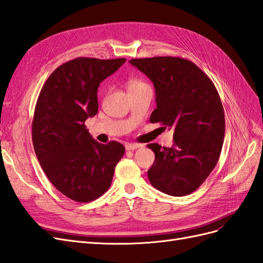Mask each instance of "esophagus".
<instances>
[{"mask_svg": "<svg viewBox=\"0 0 263 263\" xmlns=\"http://www.w3.org/2000/svg\"><path fill=\"white\" fill-rule=\"evenodd\" d=\"M142 145L138 144V143H126L125 144V148L127 149V151H134V149H137V148H139Z\"/></svg>", "mask_w": 263, "mask_h": 263, "instance_id": "esophagus-1", "label": "esophagus"}]
</instances>
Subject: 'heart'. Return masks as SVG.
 I'll list each match as a JSON object with an SVG mask.
<instances>
[{"mask_svg":"<svg viewBox=\"0 0 263 263\" xmlns=\"http://www.w3.org/2000/svg\"><path fill=\"white\" fill-rule=\"evenodd\" d=\"M144 88H149L148 85L145 81L139 78H131L129 81H127V90L130 91H137V90L140 89H144Z\"/></svg>","mask_w":263,"mask_h":263,"instance_id":"heart-1","label":"heart"}]
</instances>
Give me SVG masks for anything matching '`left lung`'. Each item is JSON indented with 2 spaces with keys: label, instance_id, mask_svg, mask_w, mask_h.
Listing matches in <instances>:
<instances>
[{
  "label": "left lung",
  "instance_id": "obj_1",
  "mask_svg": "<svg viewBox=\"0 0 263 263\" xmlns=\"http://www.w3.org/2000/svg\"><path fill=\"white\" fill-rule=\"evenodd\" d=\"M130 64L145 73L155 88L152 123L174 129V143L147 144L155 161L147 176L156 190L171 196L196 191L219 160L224 114L218 91L207 74L181 57L134 58Z\"/></svg>",
  "mask_w": 263,
  "mask_h": 263
}]
</instances>
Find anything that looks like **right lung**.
Here are the masks:
<instances>
[{"mask_svg": "<svg viewBox=\"0 0 263 263\" xmlns=\"http://www.w3.org/2000/svg\"><path fill=\"white\" fill-rule=\"evenodd\" d=\"M125 61L74 58L50 73L37 99L32 123L36 156L50 183L74 201L106 193L125 152L119 142H97L85 125L98 112L100 82Z\"/></svg>", "mask_w": 263, "mask_h": 263, "instance_id": "obj_1", "label": "right lung"}]
</instances>
